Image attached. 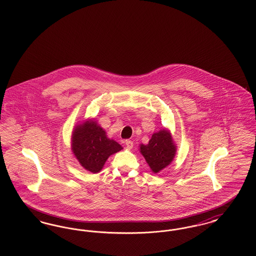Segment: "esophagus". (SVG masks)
<instances>
[{
  "mask_svg": "<svg viewBox=\"0 0 256 256\" xmlns=\"http://www.w3.org/2000/svg\"><path fill=\"white\" fill-rule=\"evenodd\" d=\"M124 144H126V146L128 150H132V146H134V142H132V140H126Z\"/></svg>",
  "mask_w": 256,
  "mask_h": 256,
  "instance_id": "1",
  "label": "esophagus"
}]
</instances>
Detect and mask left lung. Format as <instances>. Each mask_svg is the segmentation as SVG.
Returning a JSON list of instances; mask_svg holds the SVG:
<instances>
[{"label": "left lung", "mask_w": 256, "mask_h": 256, "mask_svg": "<svg viewBox=\"0 0 256 256\" xmlns=\"http://www.w3.org/2000/svg\"><path fill=\"white\" fill-rule=\"evenodd\" d=\"M140 152L146 159V163L154 172L167 167L176 154L170 134L167 130L152 134L148 145H141Z\"/></svg>", "instance_id": "8db88e82"}]
</instances>
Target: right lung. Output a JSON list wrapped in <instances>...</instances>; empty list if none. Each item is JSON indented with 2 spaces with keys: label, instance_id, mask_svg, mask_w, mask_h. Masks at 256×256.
Masks as SVG:
<instances>
[{
  "label": "right lung",
  "instance_id": "obj_1",
  "mask_svg": "<svg viewBox=\"0 0 256 256\" xmlns=\"http://www.w3.org/2000/svg\"><path fill=\"white\" fill-rule=\"evenodd\" d=\"M72 148L82 166L91 172H98L111 154L122 148L110 140L95 121H87L74 130Z\"/></svg>",
  "mask_w": 256,
  "mask_h": 256
}]
</instances>
